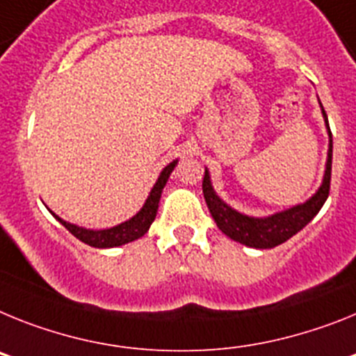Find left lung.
Wrapping results in <instances>:
<instances>
[{
	"mask_svg": "<svg viewBox=\"0 0 356 356\" xmlns=\"http://www.w3.org/2000/svg\"><path fill=\"white\" fill-rule=\"evenodd\" d=\"M324 120H326L327 132H330V150H327V163L326 172H324L323 186L319 191L307 200L305 204H299L296 208H290L286 211L276 213V215L267 216V218H254V216H247L242 213L234 211L225 202L218 199L215 191H213L211 181H209V174L206 170L202 181V193L206 204H208L209 213H211L213 220L216 222L218 229L224 234L240 242L247 247H256V249H272V247L280 245V243L286 242L289 238L308 224L314 218L319 209L323 208V204L326 202L327 195H330V182H332V156H333V141H332V131L327 125L326 111L323 109Z\"/></svg>",
	"mask_w": 356,
	"mask_h": 356,
	"instance_id": "8db88e82",
	"label": "left lung"
}]
</instances>
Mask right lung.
<instances>
[{"label": "right lung", "mask_w": 356, "mask_h": 356, "mask_svg": "<svg viewBox=\"0 0 356 356\" xmlns=\"http://www.w3.org/2000/svg\"><path fill=\"white\" fill-rule=\"evenodd\" d=\"M175 163H170L163 172H161L159 179H157L156 186L152 188L150 191V195H148L147 202L141 208V211L138 213L136 216H132L131 220L123 222L120 225H114L111 229H102V231H92V229H84V227H79V225H73L70 222H64L63 218H58L57 215L54 213V216L57 218L60 224L70 231L73 236H76L80 242L88 243L91 247H98V249H105V247H118L123 245V243L134 242L138 238L143 236L145 233L148 231L150 224L156 218L157 213V206H159V199H161V191L165 188L166 181H168L170 174H172V170H174Z\"/></svg>", "instance_id": "obj_1"}]
</instances>
